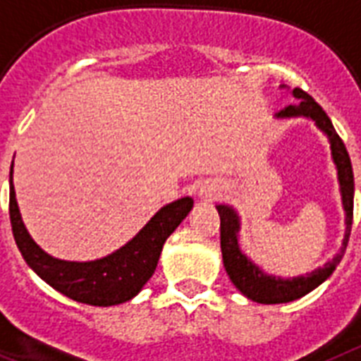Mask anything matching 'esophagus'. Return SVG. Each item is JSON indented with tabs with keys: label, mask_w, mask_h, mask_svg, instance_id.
<instances>
[{
	"label": "esophagus",
	"mask_w": 361,
	"mask_h": 361,
	"mask_svg": "<svg viewBox=\"0 0 361 361\" xmlns=\"http://www.w3.org/2000/svg\"><path fill=\"white\" fill-rule=\"evenodd\" d=\"M222 190H224V185H222L221 181L209 180L202 183L198 195H200L204 200H215V198H219V196L222 195Z\"/></svg>",
	"instance_id": "1"
}]
</instances>
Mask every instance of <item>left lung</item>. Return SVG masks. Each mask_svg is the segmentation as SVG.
Returning <instances> with one entry per match:
<instances>
[{
    "instance_id": "left-lung-1",
    "label": "left lung",
    "mask_w": 361,
    "mask_h": 361,
    "mask_svg": "<svg viewBox=\"0 0 361 361\" xmlns=\"http://www.w3.org/2000/svg\"><path fill=\"white\" fill-rule=\"evenodd\" d=\"M293 96L298 98L297 104L287 105L282 111H278L276 116L280 118H291V116H306L312 118L319 126V130H323L330 139L332 145V157L334 163L338 166L339 185H341V198L343 207L347 213V233L343 239V247L339 254L334 257L332 262L317 269V271L310 272L306 276L293 278V280H283V278L269 276L263 271H259L254 263L248 259L241 250H239V243H237V231H239V219L237 213L228 206H216L219 215H221V250L224 267L230 280L233 286L245 295L247 298L259 304H283L297 300L304 297L315 287L326 280L336 267L341 262L343 254L347 250L348 235H350V228H353V209H354V176L353 165H350V157L348 152L343 145L341 137L336 133L332 122L324 113L323 107L312 98V96L304 92L302 89L293 90Z\"/></svg>"
}]
</instances>
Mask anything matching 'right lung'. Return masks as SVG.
Instances as JSON below:
<instances>
[{
  "label": "right lung",
  "instance_id": "1",
  "mask_svg": "<svg viewBox=\"0 0 361 361\" xmlns=\"http://www.w3.org/2000/svg\"><path fill=\"white\" fill-rule=\"evenodd\" d=\"M192 198L185 196L161 207L128 245L96 262H63L48 256L31 239L20 216L13 185L11 166V195L8 215L13 224L14 241L23 259L44 282L63 293L64 297L89 306H114L128 302L142 289L154 274L163 245L180 222L189 215Z\"/></svg>",
  "mask_w": 361,
  "mask_h": 361
}]
</instances>
